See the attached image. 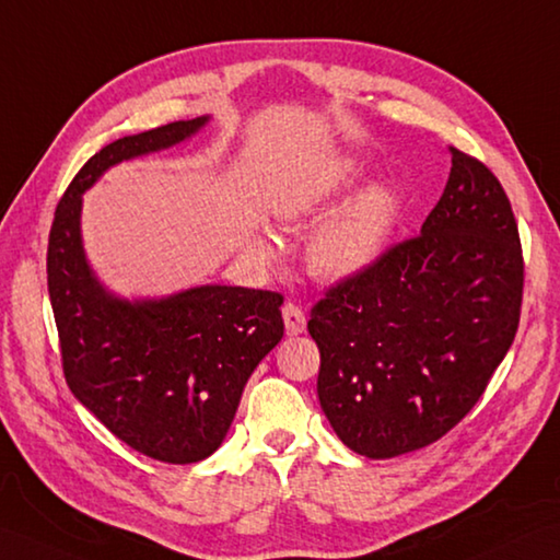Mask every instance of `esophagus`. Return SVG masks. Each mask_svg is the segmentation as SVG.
<instances>
[{"instance_id": "esophagus-1", "label": "esophagus", "mask_w": 560, "mask_h": 560, "mask_svg": "<svg viewBox=\"0 0 560 560\" xmlns=\"http://www.w3.org/2000/svg\"><path fill=\"white\" fill-rule=\"evenodd\" d=\"M281 315H283V327H285V334L289 336H298L305 331V315L303 310L298 307L295 303H285L281 307Z\"/></svg>"}]
</instances>
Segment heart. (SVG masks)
<instances>
[{
    "label": "heart",
    "mask_w": 560,
    "mask_h": 560,
    "mask_svg": "<svg viewBox=\"0 0 560 560\" xmlns=\"http://www.w3.org/2000/svg\"><path fill=\"white\" fill-rule=\"evenodd\" d=\"M355 176L358 164L348 154H324L295 178L277 207L279 219L289 226L330 214L312 231L305 248L310 271L324 281H350L370 271L396 226L398 198L388 184H370L335 210L353 188ZM248 253L259 265H269L279 257V243L259 231L250 238Z\"/></svg>",
    "instance_id": "heart-1"
}]
</instances>
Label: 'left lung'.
<instances>
[{"mask_svg": "<svg viewBox=\"0 0 560 560\" xmlns=\"http://www.w3.org/2000/svg\"><path fill=\"white\" fill-rule=\"evenodd\" d=\"M418 238L312 307L319 406L336 436L372 460L434 444L456 427L515 339L523 250L489 168L456 148Z\"/></svg>", "mask_w": 560, "mask_h": 560, "instance_id": "left-lung-1", "label": "left lung"}]
</instances>
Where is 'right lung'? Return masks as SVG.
Here are the masks:
<instances>
[{
  "label": "right lung",
  "mask_w": 560,
  "mask_h": 560,
  "mask_svg": "<svg viewBox=\"0 0 560 560\" xmlns=\"http://www.w3.org/2000/svg\"><path fill=\"white\" fill-rule=\"evenodd\" d=\"M210 114L104 145L55 212L47 289L69 388L112 434L162 463L210 458L236 418L243 388L283 336L271 291L202 283L126 298L93 269L83 243V195L112 166L198 136Z\"/></svg>",
  "instance_id": "right-lung-1"
}]
</instances>
